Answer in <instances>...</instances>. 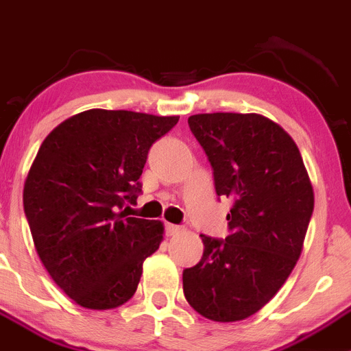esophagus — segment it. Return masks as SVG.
Here are the masks:
<instances>
[{
	"label": "esophagus",
	"mask_w": 351,
	"mask_h": 351,
	"mask_svg": "<svg viewBox=\"0 0 351 351\" xmlns=\"http://www.w3.org/2000/svg\"><path fill=\"white\" fill-rule=\"evenodd\" d=\"M180 231H182V228L176 226V224L166 223V234H168V237H175V234H178Z\"/></svg>",
	"instance_id": "esophagus-1"
}]
</instances>
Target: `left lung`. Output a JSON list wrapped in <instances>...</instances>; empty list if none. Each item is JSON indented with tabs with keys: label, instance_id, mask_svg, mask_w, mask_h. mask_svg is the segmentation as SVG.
<instances>
[{
	"label": "left lung",
	"instance_id": "8db88e82",
	"mask_svg": "<svg viewBox=\"0 0 351 351\" xmlns=\"http://www.w3.org/2000/svg\"><path fill=\"white\" fill-rule=\"evenodd\" d=\"M189 127L209 158L219 197L233 200L226 240L202 237L204 255L183 271L190 307L237 322L280 291L304 250L314 189L293 138L257 113H206Z\"/></svg>",
	"mask_w": 351,
	"mask_h": 351
}]
</instances>
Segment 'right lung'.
<instances>
[{"mask_svg":"<svg viewBox=\"0 0 351 351\" xmlns=\"http://www.w3.org/2000/svg\"><path fill=\"white\" fill-rule=\"evenodd\" d=\"M180 117L89 110L40 144L23 185L37 255L77 305L117 308L137 291L142 264L162 241L161 221L128 217L149 149Z\"/></svg>","mask_w":351,"mask_h":351,"instance_id":"1","label":"right lung"}]
</instances>
